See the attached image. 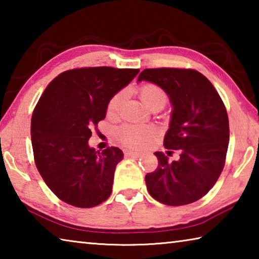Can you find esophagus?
Here are the masks:
<instances>
[{
    "label": "esophagus",
    "mask_w": 259,
    "mask_h": 259,
    "mask_svg": "<svg viewBox=\"0 0 259 259\" xmlns=\"http://www.w3.org/2000/svg\"><path fill=\"white\" fill-rule=\"evenodd\" d=\"M124 154H125L126 156L138 157L139 155H142V153H140V152H136V151H131V150H126V151H124Z\"/></svg>",
    "instance_id": "1"
}]
</instances>
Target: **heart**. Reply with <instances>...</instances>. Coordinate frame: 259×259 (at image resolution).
Here are the masks:
<instances>
[{
    "mask_svg": "<svg viewBox=\"0 0 259 259\" xmlns=\"http://www.w3.org/2000/svg\"><path fill=\"white\" fill-rule=\"evenodd\" d=\"M125 91H120L109 100L107 111L109 114H116L120 111L125 100ZM139 96L145 106L151 108L155 105H164L166 102V95L160 87L156 84H144L139 89ZM154 135V128L151 125H138V124H125L116 131L117 138L126 146L142 147L150 140Z\"/></svg>",
    "mask_w": 259,
    "mask_h": 259,
    "instance_id": "b5f03b06",
    "label": "heart"
}]
</instances>
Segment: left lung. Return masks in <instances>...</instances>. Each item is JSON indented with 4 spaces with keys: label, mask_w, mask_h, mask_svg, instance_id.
Wrapping results in <instances>:
<instances>
[{
    "label": "left lung",
    "mask_w": 259,
    "mask_h": 259,
    "mask_svg": "<svg viewBox=\"0 0 259 259\" xmlns=\"http://www.w3.org/2000/svg\"><path fill=\"white\" fill-rule=\"evenodd\" d=\"M168 95L172 106L163 145L179 150L170 162L162 152L155 171L147 174V190L159 202L185 205L204 196L216 184L225 164L230 142L229 116L218 93L207 77L194 69L151 68L139 74Z\"/></svg>",
    "instance_id": "left-lung-1"
}]
</instances>
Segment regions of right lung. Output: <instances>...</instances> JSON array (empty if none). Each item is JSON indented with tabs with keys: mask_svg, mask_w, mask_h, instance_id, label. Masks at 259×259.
<instances>
[{
	"mask_svg": "<svg viewBox=\"0 0 259 259\" xmlns=\"http://www.w3.org/2000/svg\"><path fill=\"white\" fill-rule=\"evenodd\" d=\"M139 69L89 67L59 74L46 88L30 124L34 160L48 187L77 208H93L112 193L123 152L89 146L91 128L105 119L109 100Z\"/></svg>",
	"mask_w": 259,
	"mask_h": 259,
	"instance_id": "right-lung-1",
	"label": "right lung"
}]
</instances>
